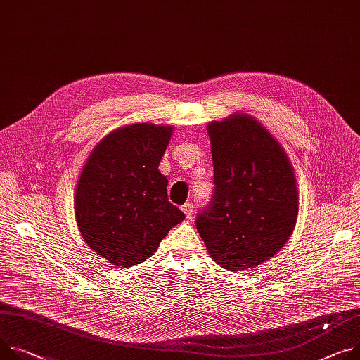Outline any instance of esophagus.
<instances>
[{
  "instance_id": "1",
  "label": "esophagus",
  "mask_w": 360,
  "mask_h": 360,
  "mask_svg": "<svg viewBox=\"0 0 360 360\" xmlns=\"http://www.w3.org/2000/svg\"><path fill=\"white\" fill-rule=\"evenodd\" d=\"M182 211H184L185 217H186L188 219H191V218H192V214H193V204H192V202L184 204V205H182Z\"/></svg>"
}]
</instances>
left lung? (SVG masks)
I'll return each mask as SVG.
<instances>
[{"instance_id": "8db88e82", "label": "left lung", "mask_w": 360, "mask_h": 360, "mask_svg": "<svg viewBox=\"0 0 360 360\" xmlns=\"http://www.w3.org/2000/svg\"><path fill=\"white\" fill-rule=\"evenodd\" d=\"M214 165L210 204L197 230L225 270L243 271L270 259L296 224V178L278 142L248 115L208 124Z\"/></svg>"}]
</instances>
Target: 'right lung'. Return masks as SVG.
<instances>
[{
	"label": "right lung",
	"mask_w": 360,
	"mask_h": 360,
	"mask_svg": "<svg viewBox=\"0 0 360 360\" xmlns=\"http://www.w3.org/2000/svg\"><path fill=\"white\" fill-rule=\"evenodd\" d=\"M171 135V126L120 127L93 149L83 167L75 200L79 230L113 266L142 263L185 218L168 201V179L158 171Z\"/></svg>",
	"instance_id": "obj_1"
}]
</instances>
